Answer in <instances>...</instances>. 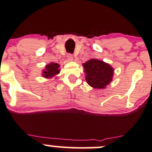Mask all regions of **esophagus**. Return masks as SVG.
I'll list each match as a JSON object with an SVG mask.
<instances>
[{"mask_svg":"<svg viewBox=\"0 0 152 152\" xmlns=\"http://www.w3.org/2000/svg\"><path fill=\"white\" fill-rule=\"evenodd\" d=\"M67 57H68V60H69V61H72V60H73V55H72L71 54H68Z\"/></svg>","mask_w":152,"mask_h":152,"instance_id":"esophagus-1","label":"esophagus"}]
</instances>
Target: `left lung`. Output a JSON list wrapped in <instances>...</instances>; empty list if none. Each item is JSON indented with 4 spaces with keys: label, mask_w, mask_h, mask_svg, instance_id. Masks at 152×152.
Returning <instances> with one entry per match:
<instances>
[{
    "label": "left lung",
    "mask_w": 152,
    "mask_h": 152,
    "mask_svg": "<svg viewBox=\"0 0 152 152\" xmlns=\"http://www.w3.org/2000/svg\"><path fill=\"white\" fill-rule=\"evenodd\" d=\"M82 65L86 73V81L93 88L104 89L112 81L114 70L109 64L91 59Z\"/></svg>",
    "instance_id": "obj_1"
}]
</instances>
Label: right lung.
Masks as SVG:
<instances>
[{
  "instance_id": "add662e5",
  "label": "right lung",
  "mask_w": 152,
  "mask_h": 152,
  "mask_svg": "<svg viewBox=\"0 0 152 152\" xmlns=\"http://www.w3.org/2000/svg\"><path fill=\"white\" fill-rule=\"evenodd\" d=\"M59 68H60V65L57 63H51L49 65H47L45 69L42 72L43 77L47 78V79H51V78L54 77L60 73V70L59 69Z\"/></svg>"
}]
</instances>
